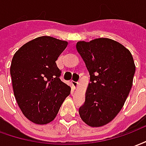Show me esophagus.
<instances>
[{"instance_id": "1", "label": "esophagus", "mask_w": 146, "mask_h": 146, "mask_svg": "<svg viewBox=\"0 0 146 146\" xmlns=\"http://www.w3.org/2000/svg\"><path fill=\"white\" fill-rule=\"evenodd\" d=\"M72 84H73V88L74 89H76L77 86H78V82L77 81H73L72 82Z\"/></svg>"}]
</instances>
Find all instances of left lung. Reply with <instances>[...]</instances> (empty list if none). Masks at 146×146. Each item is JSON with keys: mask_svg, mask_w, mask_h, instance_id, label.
Here are the masks:
<instances>
[{"mask_svg": "<svg viewBox=\"0 0 146 146\" xmlns=\"http://www.w3.org/2000/svg\"><path fill=\"white\" fill-rule=\"evenodd\" d=\"M76 46L90 80L79 114L89 126L100 127L116 117L128 98L135 72L133 57L121 43L107 38L80 41Z\"/></svg>", "mask_w": 146, "mask_h": 146, "instance_id": "obj_1", "label": "left lung"}]
</instances>
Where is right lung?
I'll use <instances>...</instances> for the list:
<instances>
[{"instance_id":"obj_1","label":"right lung","mask_w":146,"mask_h":146,"mask_svg":"<svg viewBox=\"0 0 146 146\" xmlns=\"http://www.w3.org/2000/svg\"><path fill=\"white\" fill-rule=\"evenodd\" d=\"M66 41L41 36L25 43L13 56L10 73L14 94L23 114L33 123L45 125L56 117L70 94L59 79L56 61Z\"/></svg>"}]
</instances>
